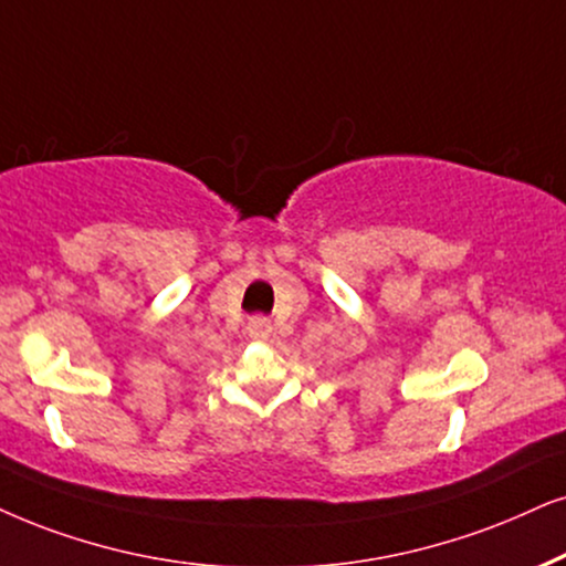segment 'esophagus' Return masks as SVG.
I'll list each match as a JSON object with an SVG mask.
<instances>
[{"label":"esophagus","instance_id":"esophagus-1","mask_svg":"<svg viewBox=\"0 0 566 566\" xmlns=\"http://www.w3.org/2000/svg\"><path fill=\"white\" fill-rule=\"evenodd\" d=\"M271 332H274V326H271V321H269V318L255 316V318H250V321H248V334H250V339H255V342H266L269 336H271Z\"/></svg>","mask_w":566,"mask_h":566}]
</instances>
